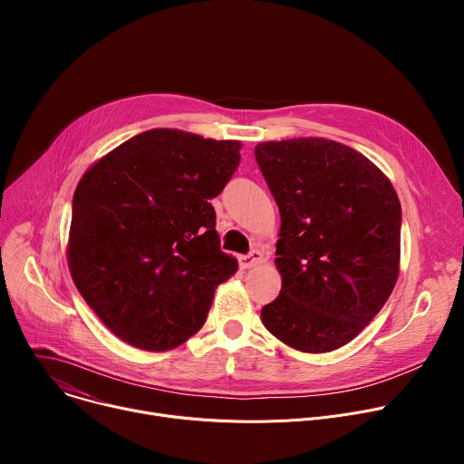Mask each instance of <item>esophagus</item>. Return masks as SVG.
<instances>
[{"label":"esophagus","instance_id":"34e87169","mask_svg":"<svg viewBox=\"0 0 464 464\" xmlns=\"http://www.w3.org/2000/svg\"><path fill=\"white\" fill-rule=\"evenodd\" d=\"M264 260V255L260 253V251H251L249 255H242V256H238V264H240V268L242 270H249V268H255L256 264H260Z\"/></svg>","mask_w":464,"mask_h":464}]
</instances>
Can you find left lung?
I'll use <instances>...</instances> for the list:
<instances>
[{"label": "left lung", "mask_w": 464, "mask_h": 464, "mask_svg": "<svg viewBox=\"0 0 464 464\" xmlns=\"http://www.w3.org/2000/svg\"><path fill=\"white\" fill-rule=\"evenodd\" d=\"M255 158L281 213L283 286L260 310L262 323L295 351H336L371 323L399 279V196L371 160L324 138L258 143Z\"/></svg>", "instance_id": "8db88e82"}]
</instances>
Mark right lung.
<instances>
[{"instance_id": "add662e5", "label": "right lung", "mask_w": 464, "mask_h": 464, "mask_svg": "<svg viewBox=\"0 0 464 464\" xmlns=\"http://www.w3.org/2000/svg\"><path fill=\"white\" fill-rule=\"evenodd\" d=\"M240 141L154 128L95 161L73 194L68 266L90 308L124 343L163 353L208 319L238 270L209 200L240 163Z\"/></svg>"}]
</instances>
